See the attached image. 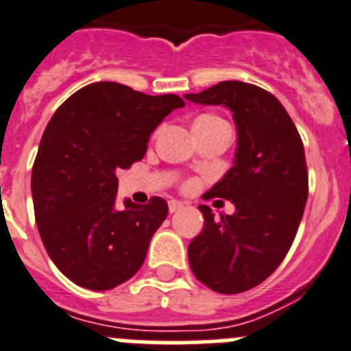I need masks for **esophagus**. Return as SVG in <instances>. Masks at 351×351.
Masks as SVG:
<instances>
[{"instance_id": "34e87169", "label": "esophagus", "mask_w": 351, "mask_h": 351, "mask_svg": "<svg viewBox=\"0 0 351 351\" xmlns=\"http://www.w3.org/2000/svg\"><path fill=\"white\" fill-rule=\"evenodd\" d=\"M168 208H169V213H176L183 208V202L175 201V199H173V201L168 202Z\"/></svg>"}]
</instances>
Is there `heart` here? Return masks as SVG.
Wrapping results in <instances>:
<instances>
[{
	"label": "heart",
	"instance_id": "heart-1",
	"mask_svg": "<svg viewBox=\"0 0 351 351\" xmlns=\"http://www.w3.org/2000/svg\"><path fill=\"white\" fill-rule=\"evenodd\" d=\"M208 123H221V119L215 116H201L194 124H208Z\"/></svg>",
	"mask_w": 351,
	"mask_h": 351
}]
</instances>
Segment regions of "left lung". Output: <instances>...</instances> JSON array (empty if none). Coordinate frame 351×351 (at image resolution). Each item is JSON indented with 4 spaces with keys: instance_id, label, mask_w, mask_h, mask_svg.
<instances>
[{
    "instance_id": "8db88e82",
    "label": "left lung",
    "mask_w": 351,
    "mask_h": 351,
    "mask_svg": "<svg viewBox=\"0 0 351 351\" xmlns=\"http://www.w3.org/2000/svg\"><path fill=\"white\" fill-rule=\"evenodd\" d=\"M183 97L227 107L237 128L234 166L208 192L234 202L235 213L216 218L211 208L199 206L204 228L189 244V263L216 293L253 289L282 263L303 218L308 197L303 142L282 104L260 86L221 81Z\"/></svg>"
}]
</instances>
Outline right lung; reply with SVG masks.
Here are the masks:
<instances>
[{"label": "right lung", "instance_id": "obj_1", "mask_svg": "<svg viewBox=\"0 0 351 351\" xmlns=\"http://www.w3.org/2000/svg\"><path fill=\"white\" fill-rule=\"evenodd\" d=\"M178 95H145L101 81L81 88L53 114L32 166V201L41 241L58 270L91 291L131 279L168 216L165 199L117 206V175L142 159L152 131Z\"/></svg>", "mask_w": 351, "mask_h": 351}]
</instances>
